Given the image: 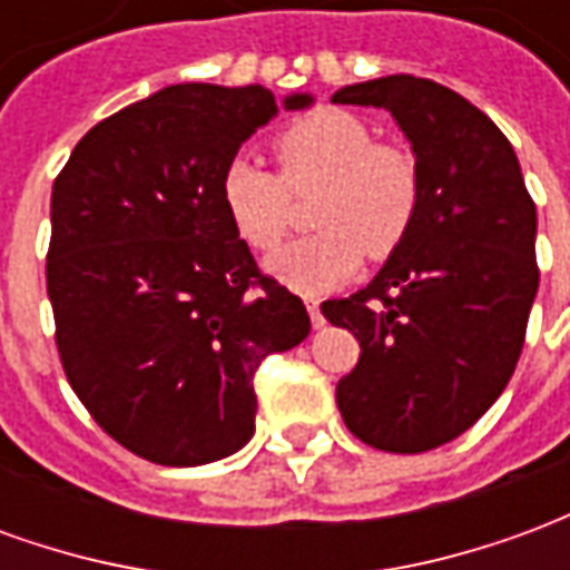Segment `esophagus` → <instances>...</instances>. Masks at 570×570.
Returning <instances> with one entry per match:
<instances>
[{
	"mask_svg": "<svg viewBox=\"0 0 570 570\" xmlns=\"http://www.w3.org/2000/svg\"><path fill=\"white\" fill-rule=\"evenodd\" d=\"M305 305H308V314H311V323H314V330H317V326H323L321 302H317V298H305Z\"/></svg>",
	"mask_w": 570,
	"mask_h": 570,
	"instance_id": "1",
	"label": "esophagus"
}]
</instances>
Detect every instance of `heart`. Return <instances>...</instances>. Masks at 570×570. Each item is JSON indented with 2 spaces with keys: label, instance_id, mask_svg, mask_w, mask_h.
<instances>
[{
  "label": "heart",
  "instance_id": "b5f03b06",
  "mask_svg": "<svg viewBox=\"0 0 570 570\" xmlns=\"http://www.w3.org/2000/svg\"><path fill=\"white\" fill-rule=\"evenodd\" d=\"M281 176L253 158L225 164L223 204L249 247L272 253L293 228L289 191L323 186L314 207L317 235L268 262L274 277L298 293H326L357 272L363 256L387 259L419 216V164L400 146L372 142V130L342 109H317L272 142Z\"/></svg>",
  "mask_w": 570,
  "mask_h": 570
}]
</instances>
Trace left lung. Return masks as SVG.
<instances>
[{
	"label": "left lung",
	"mask_w": 570,
	"mask_h": 570,
	"mask_svg": "<svg viewBox=\"0 0 570 570\" xmlns=\"http://www.w3.org/2000/svg\"><path fill=\"white\" fill-rule=\"evenodd\" d=\"M333 104L387 109L421 176L406 240L370 286L321 305L360 342L335 403L372 449L430 452L473 428L519 363L540 281L538 210L510 140L461 94L387 76Z\"/></svg>",
	"instance_id": "obj_1"
}]
</instances>
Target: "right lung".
<instances>
[{
  "instance_id": "right-lung-1",
  "label": "right lung",
  "mask_w": 570,
  "mask_h": 570,
  "mask_svg": "<svg viewBox=\"0 0 570 570\" xmlns=\"http://www.w3.org/2000/svg\"><path fill=\"white\" fill-rule=\"evenodd\" d=\"M311 104L284 97V109ZM274 116L262 85H170L94 125L55 179L45 274L60 363L91 419L151 464L244 449L259 363L311 333L219 191L225 164Z\"/></svg>"
}]
</instances>
